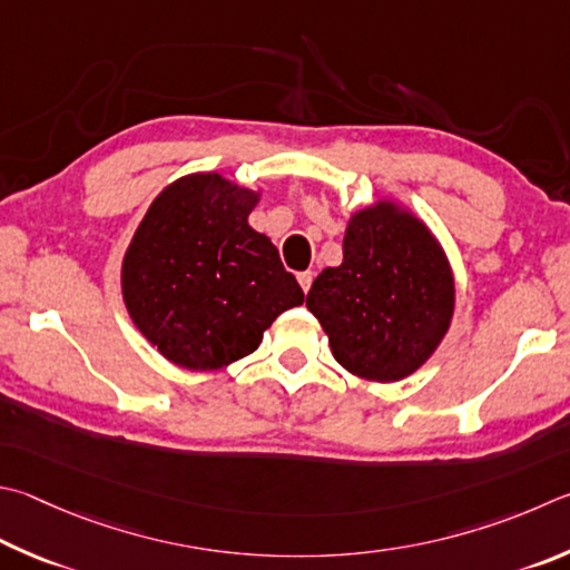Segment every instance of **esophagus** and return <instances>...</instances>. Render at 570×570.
Returning a JSON list of instances; mask_svg holds the SVG:
<instances>
[{
  "mask_svg": "<svg viewBox=\"0 0 570 570\" xmlns=\"http://www.w3.org/2000/svg\"><path fill=\"white\" fill-rule=\"evenodd\" d=\"M296 278H298V284H302L304 292H308V288H312V284H314V272H302Z\"/></svg>",
  "mask_w": 570,
  "mask_h": 570,
  "instance_id": "1",
  "label": "esophagus"
}]
</instances>
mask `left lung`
<instances>
[{
	"label": "left lung",
	"instance_id": "left-lung-1",
	"mask_svg": "<svg viewBox=\"0 0 570 570\" xmlns=\"http://www.w3.org/2000/svg\"><path fill=\"white\" fill-rule=\"evenodd\" d=\"M453 306L456 286L436 236L389 199L351 216L344 262L324 268L306 294L338 364L379 384L426 364Z\"/></svg>",
	"mask_w": 570,
	"mask_h": 570
}]
</instances>
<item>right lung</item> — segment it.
Masks as SVG:
<instances>
[{"mask_svg":"<svg viewBox=\"0 0 570 570\" xmlns=\"http://www.w3.org/2000/svg\"><path fill=\"white\" fill-rule=\"evenodd\" d=\"M258 196L216 171L189 174L151 202L134 232L124 304L171 364L229 366L258 348L278 314L304 304L272 239L249 226Z\"/></svg>","mask_w":570,"mask_h":570,"instance_id":"1","label":"right lung"}]
</instances>
